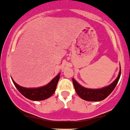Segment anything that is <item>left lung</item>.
<instances>
[{
  "mask_svg": "<svg viewBox=\"0 0 130 130\" xmlns=\"http://www.w3.org/2000/svg\"><path fill=\"white\" fill-rule=\"evenodd\" d=\"M121 75V67L120 64V71L117 78H116L114 82L106 87H102L101 89H88L83 87L78 83L75 78H73V83L75 90L79 96L82 99L87 101H92V102H98L101 101L105 99L107 96H108L113 91L114 88L117 85Z\"/></svg>",
  "mask_w": 130,
  "mask_h": 130,
  "instance_id": "obj_1",
  "label": "left lung"
}]
</instances>
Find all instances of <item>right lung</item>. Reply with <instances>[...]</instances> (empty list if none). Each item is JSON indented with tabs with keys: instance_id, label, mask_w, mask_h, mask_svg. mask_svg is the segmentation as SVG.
<instances>
[{
	"instance_id": "obj_1",
	"label": "right lung",
	"mask_w": 130,
	"mask_h": 130,
	"mask_svg": "<svg viewBox=\"0 0 130 130\" xmlns=\"http://www.w3.org/2000/svg\"><path fill=\"white\" fill-rule=\"evenodd\" d=\"M60 73L57 74L56 77L52 79L48 84H47L43 87H37V88H26L20 86L14 80H12L13 83L18 89L20 93L24 96L27 98L29 100L38 101V100H43L52 96L55 92L56 89L57 85L60 77Z\"/></svg>"
}]
</instances>
